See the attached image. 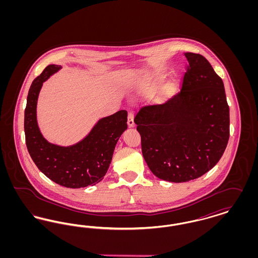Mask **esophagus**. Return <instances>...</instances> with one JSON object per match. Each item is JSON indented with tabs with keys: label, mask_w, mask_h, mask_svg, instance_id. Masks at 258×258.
<instances>
[{
	"label": "esophagus",
	"mask_w": 258,
	"mask_h": 258,
	"mask_svg": "<svg viewBox=\"0 0 258 258\" xmlns=\"http://www.w3.org/2000/svg\"><path fill=\"white\" fill-rule=\"evenodd\" d=\"M127 124H128L130 127L135 126V113L133 111L128 112V115H127Z\"/></svg>",
	"instance_id": "esophagus-1"
}]
</instances>
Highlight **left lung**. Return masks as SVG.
<instances>
[{"mask_svg": "<svg viewBox=\"0 0 258 258\" xmlns=\"http://www.w3.org/2000/svg\"><path fill=\"white\" fill-rule=\"evenodd\" d=\"M184 55L188 68L181 92L164 103L142 106L135 118L150 170L171 183L211 170L229 139V106L221 77L202 55Z\"/></svg>", "mask_w": 258, "mask_h": 258, "instance_id": "8db88e82", "label": "left lung"}]
</instances>
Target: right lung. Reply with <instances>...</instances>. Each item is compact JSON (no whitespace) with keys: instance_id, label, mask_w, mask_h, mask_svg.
<instances>
[{"instance_id":"right-lung-1","label":"right lung","mask_w":258,"mask_h":258,"mask_svg":"<svg viewBox=\"0 0 258 258\" xmlns=\"http://www.w3.org/2000/svg\"><path fill=\"white\" fill-rule=\"evenodd\" d=\"M61 69L59 64L47 66L31 85L25 109L26 145L37 168L51 181L71 188L86 187L98 184L105 176L115 146L127 128V112L120 110L101 118L74 145L50 143L37 124V98L43 82Z\"/></svg>"}]
</instances>
